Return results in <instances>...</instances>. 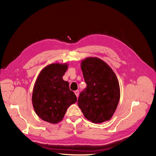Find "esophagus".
<instances>
[{
  "instance_id": "obj_1",
  "label": "esophagus",
  "mask_w": 156,
  "mask_h": 156,
  "mask_svg": "<svg viewBox=\"0 0 156 156\" xmlns=\"http://www.w3.org/2000/svg\"><path fill=\"white\" fill-rule=\"evenodd\" d=\"M74 93H75V94H76V96L77 97H78V96H79V91H78V90H76V91H74Z\"/></svg>"
}]
</instances>
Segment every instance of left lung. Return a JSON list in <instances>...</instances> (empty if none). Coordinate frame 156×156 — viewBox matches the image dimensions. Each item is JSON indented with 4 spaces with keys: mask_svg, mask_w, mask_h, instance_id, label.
<instances>
[{
    "mask_svg": "<svg viewBox=\"0 0 156 156\" xmlns=\"http://www.w3.org/2000/svg\"><path fill=\"white\" fill-rule=\"evenodd\" d=\"M87 87L81 93L78 105L84 117L93 123L111 119L120 100V91L117 76L109 65L96 57L81 62Z\"/></svg>",
    "mask_w": 156,
    "mask_h": 156,
    "instance_id": "1",
    "label": "left lung"
}]
</instances>
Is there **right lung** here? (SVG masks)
<instances>
[{"label": "right lung", "instance_id": "add662e5", "mask_svg": "<svg viewBox=\"0 0 156 156\" xmlns=\"http://www.w3.org/2000/svg\"><path fill=\"white\" fill-rule=\"evenodd\" d=\"M68 64L55 63L43 68L33 89L32 101L35 112L42 120L57 124L63 119L67 108L77 101L63 76Z\"/></svg>", "mask_w": 156, "mask_h": 156}]
</instances>
